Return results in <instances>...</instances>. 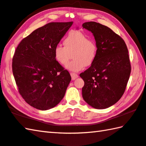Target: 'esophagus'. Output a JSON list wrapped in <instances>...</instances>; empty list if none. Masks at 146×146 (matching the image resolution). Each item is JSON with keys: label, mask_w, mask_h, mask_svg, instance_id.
I'll use <instances>...</instances> for the list:
<instances>
[{"label": "esophagus", "mask_w": 146, "mask_h": 146, "mask_svg": "<svg viewBox=\"0 0 146 146\" xmlns=\"http://www.w3.org/2000/svg\"><path fill=\"white\" fill-rule=\"evenodd\" d=\"M70 76H71V78H72V80H75L76 79H77L78 78V75L76 73H70Z\"/></svg>", "instance_id": "34e87169"}]
</instances>
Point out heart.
Listing matches in <instances>:
<instances>
[{
	"label": "heart",
	"mask_w": 146,
	"mask_h": 146,
	"mask_svg": "<svg viewBox=\"0 0 146 146\" xmlns=\"http://www.w3.org/2000/svg\"><path fill=\"white\" fill-rule=\"evenodd\" d=\"M64 46L57 45L54 48L53 54L56 61L62 65H66L70 58L74 59L67 65L70 71L78 72L85 66L92 65L97 57L98 47L92 39H88L87 35L79 30L68 33L63 41Z\"/></svg>",
	"instance_id": "1"
}]
</instances>
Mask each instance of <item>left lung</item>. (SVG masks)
Masks as SVG:
<instances>
[{
    "label": "left lung",
    "mask_w": 146,
    "mask_h": 146,
    "mask_svg": "<svg viewBox=\"0 0 146 146\" xmlns=\"http://www.w3.org/2000/svg\"><path fill=\"white\" fill-rule=\"evenodd\" d=\"M82 26L92 33L98 47L95 61L79 75L84 82L82 98L93 108H108L121 98L130 78L128 49L124 40L109 27L94 21Z\"/></svg>",
    "instance_id": "obj_1"
}]
</instances>
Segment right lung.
<instances>
[{
    "label": "right lung",
    "mask_w": 146,
    "mask_h": 146,
    "mask_svg": "<svg viewBox=\"0 0 146 146\" xmlns=\"http://www.w3.org/2000/svg\"><path fill=\"white\" fill-rule=\"evenodd\" d=\"M73 21L51 22L22 40L13 58V73L20 95L34 108L46 111L64 97L71 81L54 59L53 50Z\"/></svg>",
    "instance_id": "obj_1"
}]
</instances>
